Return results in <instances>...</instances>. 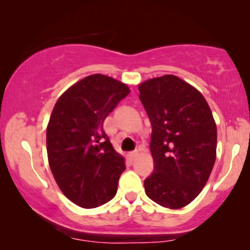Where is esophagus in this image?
Listing matches in <instances>:
<instances>
[{
  "mask_svg": "<svg viewBox=\"0 0 250 250\" xmlns=\"http://www.w3.org/2000/svg\"><path fill=\"white\" fill-rule=\"evenodd\" d=\"M137 156H139V150H134L131 151V153H129V157H130L131 160H135Z\"/></svg>",
  "mask_w": 250,
  "mask_h": 250,
  "instance_id": "esophagus-1",
  "label": "esophagus"
}]
</instances>
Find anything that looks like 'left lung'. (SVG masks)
Segmentation results:
<instances>
[{"instance_id": "obj_1", "label": "left lung", "mask_w": 250, "mask_h": 250, "mask_svg": "<svg viewBox=\"0 0 250 250\" xmlns=\"http://www.w3.org/2000/svg\"><path fill=\"white\" fill-rule=\"evenodd\" d=\"M140 101L151 123L154 171L145 180L147 196L179 209L205 187L216 159V125L199 90L174 75L139 85Z\"/></svg>"}]
</instances>
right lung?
Listing matches in <instances>:
<instances>
[{"instance_id": "1", "label": "right lung", "mask_w": 250, "mask_h": 250, "mask_svg": "<svg viewBox=\"0 0 250 250\" xmlns=\"http://www.w3.org/2000/svg\"><path fill=\"white\" fill-rule=\"evenodd\" d=\"M129 88L94 74L57 100L47 128L49 166L62 193L83 208L104 205L116 195L125 159L111 145L103 122Z\"/></svg>"}]
</instances>
